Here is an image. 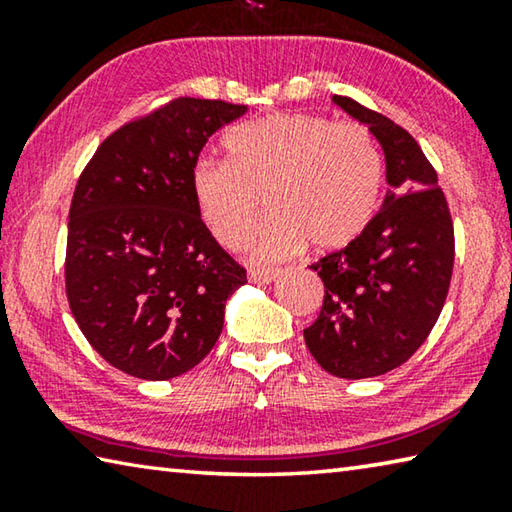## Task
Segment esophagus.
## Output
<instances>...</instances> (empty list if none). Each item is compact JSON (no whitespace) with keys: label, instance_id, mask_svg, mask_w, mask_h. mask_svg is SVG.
<instances>
[{"label":"esophagus","instance_id":"1","mask_svg":"<svg viewBox=\"0 0 512 512\" xmlns=\"http://www.w3.org/2000/svg\"><path fill=\"white\" fill-rule=\"evenodd\" d=\"M277 275H280L277 268H250L248 280L257 282V284H268V282H273Z\"/></svg>","mask_w":512,"mask_h":512}]
</instances>
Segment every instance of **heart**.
I'll use <instances>...</instances> for the list:
<instances>
[{
    "label": "heart",
    "mask_w": 512,
    "mask_h": 512,
    "mask_svg": "<svg viewBox=\"0 0 512 512\" xmlns=\"http://www.w3.org/2000/svg\"><path fill=\"white\" fill-rule=\"evenodd\" d=\"M225 149L230 160L194 164L192 192L207 228L230 248L266 201L271 214L250 239L257 262L289 257L307 241L316 250L348 246L377 212L384 162L375 137L354 121L275 112L237 126Z\"/></svg>",
    "instance_id": "1"
}]
</instances>
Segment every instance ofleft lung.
<instances>
[{
    "mask_svg": "<svg viewBox=\"0 0 512 512\" xmlns=\"http://www.w3.org/2000/svg\"><path fill=\"white\" fill-rule=\"evenodd\" d=\"M332 101L377 137L391 189L357 239L311 264L325 298L305 343L329 375L366 379L402 366L427 341L452 282L454 223L418 142L359 101Z\"/></svg>",
    "mask_w": 512,
    "mask_h": 512,
    "instance_id": "1",
    "label": "left lung"
}]
</instances>
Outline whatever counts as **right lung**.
<instances>
[{
	"mask_svg": "<svg viewBox=\"0 0 512 512\" xmlns=\"http://www.w3.org/2000/svg\"><path fill=\"white\" fill-rule=\"evenodd\" d=\"M248 108L178 97L101 142L74 189L65 291L88 343L126 375H183L214 348L246 268L198 212L192 169Z\"/></svg>",
	"mask_w": 512,
	"mask_h": 512,
	"instance_id": "add662e5",
	"label": "right lung"
}]
</instances>
